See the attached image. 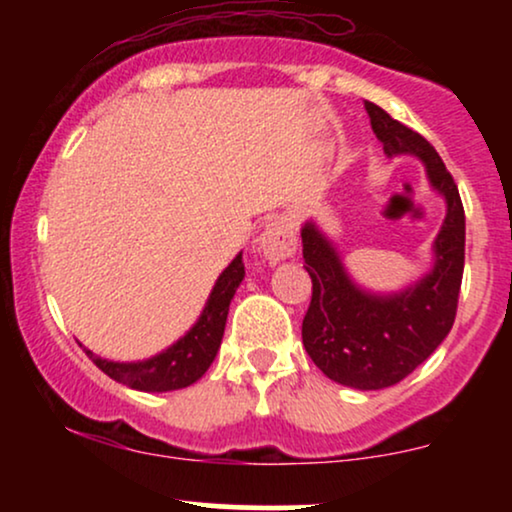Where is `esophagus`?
<instances>
[{
    "label": "esophagus",
    "mask_w": 512,
    "mask_h": 512,
    "mask_svg": "<svg viewBox=\"0 0 512 512\" xmlns=\"http://www.w3.org/2000/svg\"><path fill=\"white\" fill-rule=\"evenodd\" d=\"M260 250L269 264H279L293 257L296 252V236L286 219H274L264 226L260 236Z\"/></svg>",
    "instance_id": "1"
}]
</instances>
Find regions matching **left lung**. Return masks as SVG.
<instances>
[{"label": "left lung", "instance_id": "left-lung-1", "mask_svg": "<svg viewBox=\"0 0 512 512\" xmlns=\"http://www.w3.org/2000/svg\"><path fill=\"white\" fill-rule=\"evenodd\" d=\"M366 110L387 156L409 154L424 163L448 214L433 243V269L397 293L361 289L332 240L305 221L303 260L313 279V298L303 317V346L334 383L383 390L419 368L452 330L464 272V209L438 151L375 103H366Z\"/></svg>", "mask_w": 512, "mask_h": 512}]
</instances>
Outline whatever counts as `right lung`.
Masks as SVG:
<instances>
[{"label":"right lung","mask_w":512,"mask_h":512,"mask_svg":"<svg viewBox=\"0 0 512 512\" xmlns=\"http://www.w3.org/2000/svg\"><path fill=\"white\" fill-rule=\"evenodd\" d=\"M245 276L243 252H238L236 260L223 269L211 289L207 305H204L199 320L192 325V330L180 337L173 346H168L161 354L146 358V361L120 363L108 361V358L96 356L93 351H86V356L103 370L105 375L117 380V383L132 387L142 392H170L182 390V387L197 383L211 361L219 351L223 330H226V317L231 298L236 296V289Z\"/></svg>","instance_id":"add662e5"}]
</instances>
